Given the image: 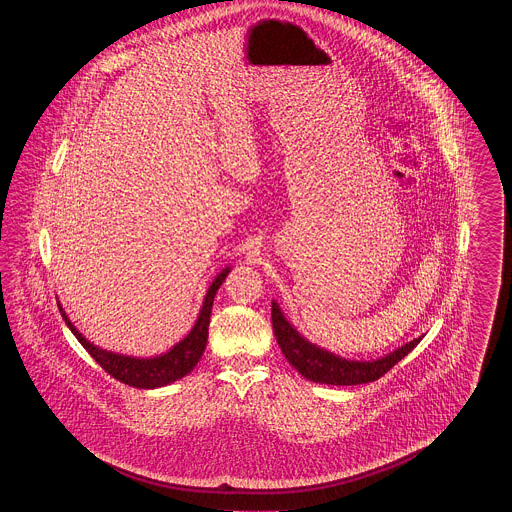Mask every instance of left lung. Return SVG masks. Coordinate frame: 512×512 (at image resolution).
Segmentation results:
<instances>
[{"mask_svg":"<svg viewBox=\"0 0 512 512\" xmlns=\"http://www.w3.org/2000/svg\"><path fill=\"white\" fill-rule=\"evenodd\" d=\"M272 330L288 363L303 378L328 386H359L374 382L384 376L391 366L407 357L422 340V336L414 338L413 341L393 349L388 355L370 361L345 359L299 334L297 328L290 324V320L284 317L276 301H272Z\"/></svg>","mask_w":512,"mask_h":512,"instance_id":"8db88e82","label":"left lung"}]
</instances>
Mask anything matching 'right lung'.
Listing matches in <instances>:
<instances>
[{
	"label": "right lung",
	"mask_w": 512,
	"mask_h": 512,
	"mask_svg": "<svg viewBox=\"0 0 512 512\" xmlns=\"http://www.w3.org/2000/svg\"><path fill=\"white\" fill-rule=\"evenodd\" d=\"M230 270H232V267L222 268L219 274L215 276V280L209 284L207 293L203 297V305L199 309V315L195 318L192 330L178 343H174L169 351H165L161 355H153V357L122 355V353L107 351V349L99 347L94 341L88 340L74 326L73 320L65 313L63 305L61 303H57V305H59V311L65 318L67 326L71 328V332L76 336V340L82 343V347L96 359V363H99V366L105 372H109L113 378H117L119 382L128 384L132 388L155 390V388L169 386L172 382L184 378L199 363V359L205 351V345H207L213 301H215V295L219 292L220 284L224 282V278L228 276Z\"/></svg>",
	"instance_id": "add662e5"
}]
</instances>
